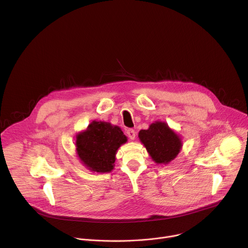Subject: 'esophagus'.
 I'll use <instances>...</instances> for the list:
<instances>
[{
    "label": "esophagus",
    "mask_w": 248,
    "mask_h": 248,
    "mask_svg": "<svg viewBox=\"0 0 248 248\" xmlns=\"http://www.w3.org/2000/svg\"><path fill=\"white\" fill-rule=\"evenodd\" d=\"M135 131H134V129H132V128H128L127 130H126V134H127V136H128V138L129 139H131V140H133L134 138H135Z\"/></svg>",
    "instance_id": "esophagus-1"
}]
</instances>
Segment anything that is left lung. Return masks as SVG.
<instances>
[{"label": "left lung", "mask_w": 248, "mask_h": 248, "mask_svg": "<svg viewBox=\"0 0 248 248\" xmlns=\"http://www.w3.org/2000/svg\"><path fill=\"white\" fill-rule=\"evenodd\" d=\"M138 137L157 164H169L178 156L183 146L180 136L163 122H155L148 129L140 130Z\"/></svg>", "instance_id": "1"}]
</instances>
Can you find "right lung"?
Here are the masks:
<instances>
[{
  "label": "right lung",
  "instance_id": "1",
  "mask_svg": "<svg viewBox=\"0 0 248 248\" xmlns=\"http://www.w3.org/2000/svg\"><path fill=\"white\" fill-rule=\"evenodd\" d=\"M126 140L119 126L93 121L77 135V154L91 171L109 172L114 169L118 149Z\"/></svg>",
  "mask_w": 248,
  "mask_h": 248
}]
</instances>
